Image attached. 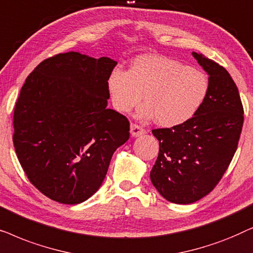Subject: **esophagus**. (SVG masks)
Here are the masks:
<instances>
[{
	"label": "esophagus",
	"mask_w": 253,
	"mask_h": 253,
	"mask_svg": "<svg viewBox=\"0 0 253 253\" xmlns=\"http://www.w3.org/2000/svg\"><path fill=\"white\" fill-rule=\"evenodd\" d=\"M130 132L132 134V137H139V136H143L146 131H145V129H143L140 126H138V124L131 123Z\"/></svg>",
	"instance_id": "34e87169"
}]
</instances>
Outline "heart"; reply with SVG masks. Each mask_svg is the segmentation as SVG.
Masks as SVG:
<instances>
[{
  "mask_svg": "<svg viewBox=\"0 0 253 253\" xmlns=\"http://www.w3.org/2000/svg\"><path fill=\"white\" fill-rule=\"evenodd\" d=\"M209 87L205 72L164 55L138 56L129 71L114 69L107 81L117 112H131L143 98L146 102L138 109V119H157L167 127L191 119L205 101Z\"/></svg>",
  "mask_w": 253,
  "mask_h": 253,
  "instance_id": "b5f03b06",
  "label": "heart"
}]
</instances>
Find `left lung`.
I'll list each match as a JSON object with an SVG mask.
<instances>
[{
  "label": "left lung",
  "instance_id": "left-lung-1",
  "mask_svg": "<svg viewBox=\"0 0 253 253\" xmlns=\"http://www.w3.org/2000/svg\"><path fill=\"white\" fill-rule=\"evenodd\" d=\"M209 75L205 101L185 123L154 129L159 155L151 181L168 202L191 204L212 191L233 160L243 126L238 88L223 67L193 51Z\"/></svg>",
  "mask_w": 253,
  "mask_h": 253
}]
</instances>
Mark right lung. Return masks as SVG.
Here are the masks:
<instances>
[{
  "label": "right lung",
  "mask_w": 253,
  "mask_h": 253,
  "mask_svg": "<svg viewBox=\"0 0 253 253\" xmlns=\"http://www.w3.org/2000/svg\"><path fill=\"white\" fill-rule=\"evenodd\" d=\"M117 64L78 51L41 62L26 78L13 113V145L30 182L48 198L75 205L101 186L130 123L107 108Z\"/></svg>",
  "instance_id": "obj_1"
}]
</instances>
